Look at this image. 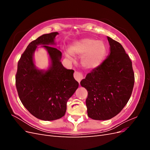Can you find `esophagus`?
Listing matches in <instances>:
<instances>
[{
	"mask_svg": "<svg viewBox=\"0 0 150 150\" xmlns=\"http://www.w3.org/2000/svg\"><path fill=\"white\" fill-rule=\"evenodd\" d=\"M74 77L75 79L77 81H78V83H80L81 81L83 79L84 75L82 72L80 71H75L74 73Z\"/></svg>",
	"mask_w": 150,
	"mask_h": 150,
	"instance_id": "1",
	"label": "esophagus"
}]
</instances>
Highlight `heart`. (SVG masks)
Here are the masks:
<instances>
[{
  "instance_id": "heart-1",
  "label": "heart",
  "mask_w": 150,
  "mask_h": 150,
  "mask_svg": "<svg viewBox=\"0 0 150 150\" xmlns=\"http://www.w3.org/2000/svg\"><path fill=\"white\" fill-rule=\"evenodd\" d=\"M72 55H83L81 64L87 69H93L101 64L106 54L105 44L101 40L92 39H84L72 46L69 49ZM67 59H71L69 54H66Z\"/></svg>"
}]
</instances>
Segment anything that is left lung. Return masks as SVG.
Listing matches in <instances>:
<instances>
[{
  "instance_id": "left-lung-1",
  "label": "left lung",
  "mask_w": 150,
  "mask_h": 150,
  "mask_svg": "<svg viewBox=\"0 0 150 150\" xmlns=\"http://www.w3.org/2000/svg\"><path fill=\"white\" fill-rule=\"evenodd\" d=\"M108 40L110 54L81 81L88 91V116L95 120H110L118 114L128 102L134 83L129 56L120 43Z\"/></svg>"
}]
</instances>
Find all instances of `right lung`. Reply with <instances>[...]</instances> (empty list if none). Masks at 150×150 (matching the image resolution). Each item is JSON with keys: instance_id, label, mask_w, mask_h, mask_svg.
<instances>
[{"instance_id": "1", "label": "right lung", "mask_w": 150, "mask_h": 150, "mask_svg": "<svg viewBox=\"0 0 150 150\" xmlns=\"http://www.w3.org/2000/svg\"><path fill=\"white\" fill-rule=\"evenodd\" d=\"M59 33L43 34L32 41L18 61L16 86L20 100L30 114L38 119L53 121L64 116L67 102L78 88L74 70L67 69L60 59L61 52L48 46L54 44ZM44 45L51 57L52 67L42 71L35 67L33 54L37 46Z\"/></svg>"}]
</instances>
